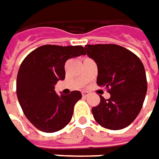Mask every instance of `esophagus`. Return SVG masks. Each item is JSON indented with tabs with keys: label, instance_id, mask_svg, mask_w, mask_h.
<instances>
[{
	"label": "esophagus",
	"instance_id": "34e87169",
	"mask_svg": "<svg viewBox=\"0 0 159 159\" xmlns=\"http://www.w3.org/2000/svg\"><path fill=\"white\" fill-rule=\"evenodd\" d=\"M82 95H83V97H84V98H87L89 95V91H86V90H84V91L82 92Z\"/></svg>",
	"mask_w": 159,
	"mask_h": 159
}]
</instances>
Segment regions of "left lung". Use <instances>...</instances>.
Wrapping results in <instances>:
<instances>
[{
	"label": "left lung",
	"mask_w": 159,
	"mask_h": 159,
	"mask_svg": "<svg viewBox=\"0 0 159 159\" xmlns=\"http://www.w3.org/2000/svg\"><path fill=\"white\" fill-rule=\"evenodd\" d=\"M84 48L98 65L97 84L111 94L109 99L100 96V103L92 109L94 118L106 129H124L138 116L147 92L143 64L135 54L116 44Z\"/></svg>",
	"instance_id": "1"
}]
</instances>
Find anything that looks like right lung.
I'll list each match as a JSON object with an SVG mask.
<instances>
[{"instance_id": "1", "label": "right lung", "mask_w": 159, "mask_h": 159, "mask_svg": "<svg viewBox=\"0 0 159 159\" xmlns=\"http://www.w3.org/2000/svg\"><path fill=\"white\" fill-rule=\"evenodd\" d=\"M82 55H86L82 46L43 45L29 54L20 64L17 98L26 117L43 132H56L70 122L82 94L74 90L69 95H57L55 85L65 79L66 61Z\"/></svg>"}]
</instances>
